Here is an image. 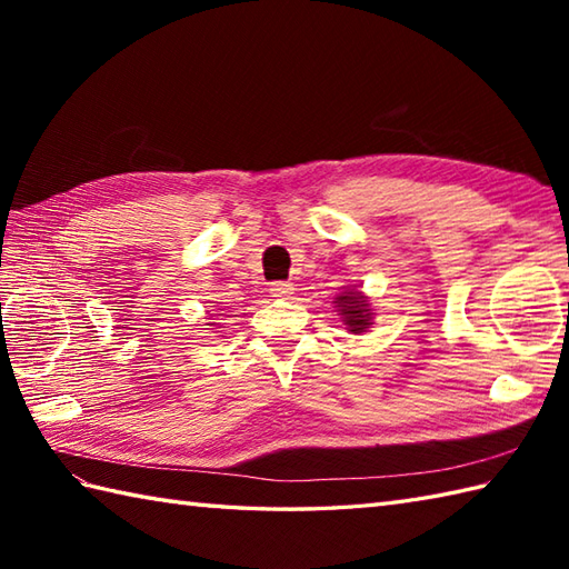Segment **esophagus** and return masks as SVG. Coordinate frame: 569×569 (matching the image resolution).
<instances>
[{
	"mask_svg": "<svg viewBox=\"0 0 569 569\" xmlns=\"http://www.w3.org/2000/svg\"><path fill=\"white\" fill-rule=\"evenodd\" d=\"M271 296L273 298H286V296H291L293 293V283H286V281H276V283H271Z\"/></svg>",
	"mask_w": 569,
	"mask_h": 569,
	"instance_id": "34e87169",
	"label": "esophagus"
}]
</instances>
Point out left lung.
<instances>
[{"mask_svg":"<svg viewBox=\"0 0 569 569\" xmlns=\"http://www.w3.org/2000/svg\"><path fill=\"white\" fill-rule=\"evenodd\" d=\"M335 308L337 316L342 318V325H347V332L352 335H361L367 332L373 325V310L369 303V296H365L359 288H345L342 293L335 296Z\"/></svg>","mask_w":569,"mask_h":569,"instance_id":"1","label":"left lung"}]
</instances>
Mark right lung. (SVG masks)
Instances as JSON below:
<instances>
[{
	"instance_id": "1",
	"label": "right lung",
	"mask_w": 569,
	"mask_h": 569,
	"mask_svg": "<svg viewBox=\"0 0 569 569\" xmlns=\"http://www.w3.org/2000/svg\"><path fill=\"white\" fill-rule=\"evenodd\" d=\"M212 320V318H210ZM208 325H217V322H208Z\"/></svg>"
}]
</instances>
